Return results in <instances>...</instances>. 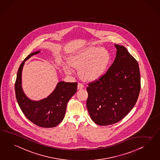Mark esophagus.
<instances>
[{
    "label": "esophagus",
    "instance_id": "34e87169",
    "mask_svg": "<svg viewBox=\"0 0 160 160\" xmlns=\"http://www.w3.org/2000/svg\"><path fill=\"white\" fill-rule=\"evenodd\" d=\"M84 87V85L82 84V83H81V82H78V90H81V89H82V88H83Z\"/></svg>",
    "mask_w": 160,
    "mask_h": 160
}]
</instances>
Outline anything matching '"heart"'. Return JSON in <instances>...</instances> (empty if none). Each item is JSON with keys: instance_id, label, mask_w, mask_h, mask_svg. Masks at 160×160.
<instances>
[{"instance_id": "heart-1", "label": "heart", "mask_w": 160, "mask_h": 160, "mask_svg": "<svg viewBox=\"0 0 160 160\" xmlns=\"http://www.w3.org/2000/svg\"><path fill=\"white\" fill-rule=\"evenodd\" d=\"M111 61V56L108 50L104 48L92 47L78 52L72 56L70 63L79 69L80 76L87 81H94L104 74ZM66 73H73L72 68L65 65Z\"/></svg>"}]
</instances>
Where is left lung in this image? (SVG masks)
Listing matches in <instances>:
<instances>
[{
  "label": "left lung",
  "mask_w": 160,
  "mask_h": 160,
  "mask_svg": "<svg viewBox=\"0 0 160 160\" xmlns=\"http://www.w3.org/2000/svg\"><path fill=\"white\" fill-rule=\"evenodd\" d=\"M116 58L106 73L88 84L87 108L91 119L100 126L122 120L133 108L140 91L138 61L125 47L115 45Z\"/></svg>",
  "instance_id": "8db88e82"
}]
</instances>
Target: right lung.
<instances>
[{
    "label": "right lung",
    "mask_w": 160,
    "mask_h": 160,
    "mask_svg": "<svg viewBox=\"0 0 160 160\" xmlns=\"http://www.w3.org/2000/svg\"><path fill=\"white\" fill-rule=\"evenodd\" d=\"M39 52L30 53L20 66L14 85L16 97L22 112L29 121L42 128H53L63 119L67 104L77 91L78 82H60L47 98L37 101L29 99L22 89V69L25 61Z\"/></svg>",
    "instance_id": "right-lung-1"
}]
</instances>
